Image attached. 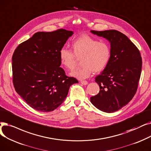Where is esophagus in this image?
<instances>
[{"label": "esophagus", "instance_id": "obj_1", "mask_svg": "<svg viewBox=\"0 0 151 151\" xmlns=\"http://www.w3.org/2000/svg\"><path fill=\"white\" fill-rule=\"evenodd\" d=\"M80 82L82 84V85H86L88 84V82L86 81H81Z\"/></svg>", "mask_w": 151, "mask_h": 151}]
</instances>
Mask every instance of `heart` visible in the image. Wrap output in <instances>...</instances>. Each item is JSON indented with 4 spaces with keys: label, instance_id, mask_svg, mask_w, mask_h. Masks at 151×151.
Returning <instances> with one entry per match:
<instances>
[{
    "label": "heart",
    "instance_id": "heart-1",
    "mask_svg": "<svg viewBox=\"0 0 151 151\" xmlns=\"http://www.w3.org/2000/svg\"><path fill=\"white\" fill-rule=\"evenodd\" d=\"M77 58H81V66L74 69L70 75L78 79L88 77L92 72L99 73L107 65L111 58V48L107 43L99 42L87 35H82L76 39L71 45ZM70 50L61 48L59 52V59L61 65L67 69H72L76 62L75 57Z\"/></svg>",
    "mask_w": 151,
    "mask_h": 151
}]
</instances>
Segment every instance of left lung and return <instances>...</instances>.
Wrapping results in <instances>:
<instances>
[{
	"instance_id": "obj_1",
	"label": "left lung",
	"mask_w": 151,
	"mask_h": 151,
	"mask_svg": "<svg viewBox=\"0 0 151 151\" xmlns=\"http://www.w3.org/2000/svg\"><path fill=\"white\" fill-rule=\"evenodd\" d=\"M111 45V58L95 78L99 86L98 95L90 101L99 110L111 113L130 102L137 90L142 69L140 52L126 35L116 30L90 31Z\"/></svg>"
}]
</instances>
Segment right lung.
I'll return each instance as SVG.
<instances>
[{"instance_id": "add662e5", "label": "right lung", "mask_w": 151, "mask_h": 151, "mask_svg": "<svg viewBox=\"0 0 151 151\" xmlns=\"http://www.w3.org/2000/svg\"><path fill=\"white\" fill-rule=\"evenodd\" d=\"M73 31L60 29L38 32L15 49L12 56L13 82L18 94L33 109L53 111L78 81L60 68L59 52Z\"/></svg>"}]
</instances>
